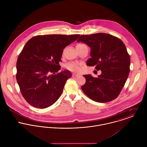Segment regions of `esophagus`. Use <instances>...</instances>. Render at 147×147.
<instances>
[{
    "label": "esophagus",
    "instance_id": "34e87169",
    "mask_svg": "<svg viewBox=\"0 0 147 147\" xmlns=\"http://www.w3.org/2000/svg\"><path fill=\"white\" fill-rule=\"evenodd\" d=\"M72 76L73 77H78V76H79V74H72Z\"/></svg>",
    "mask_w": 147,
    "mask_h": 147
}]
</instances>
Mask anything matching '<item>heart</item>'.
<instances>
[{
  "instance_id": "1",
  "label": "heart",
  "mask_w": 147,
  "mask_h": 147,
  "mask_svg": "<svg viewBox=\"0 0 147 147\" xmlns=\"http://www.w3.org/2000/svg\"><path fill=\"white\" fill-rule=\"evenodd\" d=\"M65 68L73 72H78L80 70V64L78 63H69L65 65Z\"/></svg>"
}]
</instances>
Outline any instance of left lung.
<instances>
[{
  "label": "left lung",
  "mask_w": 147,
  "mask_h": 147,
  "mask_svg": "<svg viewBox=\"0 0 147 147\" xmlns=\"http://www.w3.org/2000/svg\"><path fill=\"white\" fill-rule=\"evenodd\" d=\"M77 42L90 47L91 58L86 65L96 66L102 72L98 78L84 75L86 82L82 86V90L96 102L114 100L119 95L129 72L130 57L125 45L119 38L104 33L82 35Z\"/></svg>",
  "instance_id": "left-lung-1"
}]
</instances>
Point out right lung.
<instances>
[{"mask_svg":"<svg viewBox=\"0 0 147 147\" xmlns=\"http://www.w3.org/2000/svg\"><path fill=\"white\" fill-rule=\"evenodd\" d=\"M79 36H37L26 43L18 58L16 80L28 104L44 109L59 99L67 80L72 76L68 70L56 74L61 68L63 49Z\"/></svg>","mask_w":147,"mask_h":147,"instance_id":"add662e5","label":"right lung"}]
</instances>
